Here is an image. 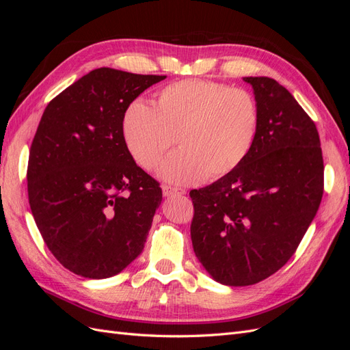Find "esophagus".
Segmentation results:
<instances>
[{"label":"esophagus","mask_w":350,"mask_h":350,"mask_svg":"<svg viewBox=\"0 0 350 350\" xmlns=\"http://www.w3.org/2000/svg\"><path fill=\"white\" fill-rule=\"evenodd\" d=\"M162 191L165 197H172V196H184L185 194V189L183 188H175L171 185H163L162 187Z\"/></svg>","instance_id":"34e87169"}]
</instances>
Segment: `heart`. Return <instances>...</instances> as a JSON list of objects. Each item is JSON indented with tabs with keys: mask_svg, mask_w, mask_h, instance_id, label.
I'll return each mask as SVG.
<instances>
[{
	"mask_svg": "<svg viewBox=\"0 0 350 350\" xmlns=\"http://www.w3.org/2000/svg\"><path fill=\"white\" fill-rule=\"evenodd\" d=\"M260 124L252 94L228 84L188 79L169 84L150 105L125 111L122 135L134 161L156 167L175 144L181 149L162 165L169 183L191 184L234 172L250 154Z\"/></svg>",
	"mask_w": 350,
	"mask_h": 350,
	"instance_id": "heart-1",
	"label": "heart"
}]
</instances>
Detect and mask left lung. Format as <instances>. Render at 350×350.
I'll return each mask as SVG.
<instances>
[{
    "label": "left lung",
    "instance_id": "8db88e82",
    "mask_svg": "<svg viewBox=\"0 0 350 350\" xmlns=\"http://www.w3.org/2000/svg\"><path fill=\"white\" fill-rule=\"evenodd\" d=\"M260 124L234 172L200 189L191 241L198 261L226 286L258 283L293 256L320 207L324 165L319 131L301 105L269 77H243Z\"/></svg>",
    "mask_w": 350,
    "mask_h": 350
}]
</instances>
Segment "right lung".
Wrapping results in <instances>:
<instances>
[{
    "label": "right lung",
    "instance_id": "right-lung-1",
    "mask_svg": "<svg viewBox=\"0 0 350 350\" xmlns=\"http://www.w3.org/2000/svg\"><path fill=\"white\" fill-rule=\"evenodd\" d=\"M163 79L96 68L42 115L29 154V204L49 251L81 278L115 276L144 248L162 189L135 165L122 120Z\"/></svg>",
    "mask_w": 350,
    "mask_h": 350
}]
</instances>
